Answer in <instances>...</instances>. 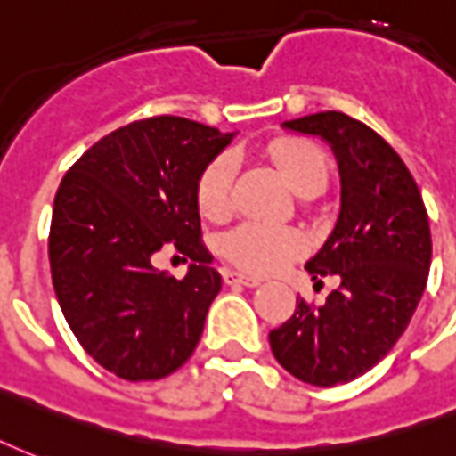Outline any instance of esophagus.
<instances>
[{
	"label": "esophagus",
	"instance_id": "34e87169",
	"mask_svg": "<svg viewBox=\"0 0 456 456\" xmlns=\"http://www.w3.org/2000/svg\"><path fill=\"white\" fill-rule=\"evenodd\" d=\"M224 282H227V285L258 288V285H261V278H256V275H244V273H239V271H224Z\"/></svg>",
	"mask_w": 456,
	"mask_h": 456
}]
</instances>
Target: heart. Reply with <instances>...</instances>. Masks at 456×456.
Instances as JSON below:
<instances>
[{
	"label": "heart",
	"mask_w": 456,
	"mask_h": 456,
	"mask_svg": "<svg viewBox=\"0 0 456 456\" xmlns=\"http://www.w3.org/2000/svg\"><path fill=\"white\" fill-rule=\"evenodd\" d=\"M268 157L280 176L297 195L322 193L329 183V159L309 140H278L268 147ZM234 161L217 154L202 167L195 183V202L202 217L224 219L232 205ZM306 248L305 234L295 227L265 222H241L219 239V254L246 273H273L297 258Z\"/></svg>",
	"instance_id": "b5f03b06"
}]
</instances>
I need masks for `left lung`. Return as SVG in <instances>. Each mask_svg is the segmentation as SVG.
<instances>
[{"mask_svg": "<svg viewBox=\"0 0 456 456\" xmlns=\"http://www.w3.org/2000/svg\"><path fill=\"white\" fill-rule=\"evenodd\" d=\"M285 127L319 134L336 151L340 217L305 268L316 285L322 275H336L340 285L322 306L299 299L268 340L297 379L336 387L372 370L406 331L430 271V222L408 167L372 127L338 110Z\"/></svg>", "mask_w": 456, "mask_h": 456, "instance_id": "1", "label": "left lung"}]
</instances>
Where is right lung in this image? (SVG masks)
Wrapping results in <instances>:
<instances>
[{
	"label": "right lung",
	"instance_id": "add662e5",
	"mask_svg": "<svg viewBox=\"0 0 456 456\" xmlns=\"http://www.w3.org/2000/svg\"><path fill=\"white\" fill-rule=\"evenodd\" d=\"M232 133L157 116L84 151L55 193L48 256L69 329L127 382L176 372L202 336L222 275L202 244L195 183ZM159 250L194 261L183 281L151 265Z\"/></svg>",
	"mask_w": 456,
	"mask_h": 456
}]
</instances>
